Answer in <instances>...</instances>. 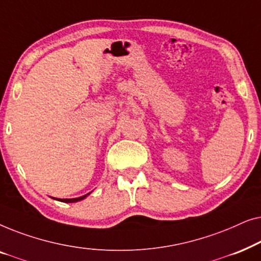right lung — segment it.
<instances>
[{"mask_svg":"<svg viewBox=\"0 0 261 261\" xmlns=\"http://www.w3.org/2000/svg\"><path fill=\"white\" fill-rule=\"evenodd\" d=\"M88 195H90V192H89V194H87V195H84V196H81V197H77V198H55V197H53V198L57 199V201H60V202H64V203H73V202L82 201V199H84Z\"/></svg>","mask_w":261,"mask_h":261,"instance_id":"right-lung-1","label":"right lung"}]
</instances>
